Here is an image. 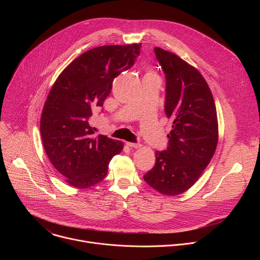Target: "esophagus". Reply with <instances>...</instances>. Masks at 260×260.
Segmentation results:
<instances>
[{
	"label": "esophagus",
	"instance_id": "34e87169",
	"mask_svg": "<svg viewBox=\"0 0 260 260\" xmlns=\"http://www.w3.org/2000/svg\"><path fill=\"white\" fill-rule=\"evenodd\" d=\"M126 145L128 147H132V148H139L141 147V145L139 143H132V142H126Z\"/></svg>",
	"mask_w": 260,
	"mask_h": 260
}]
</instances>
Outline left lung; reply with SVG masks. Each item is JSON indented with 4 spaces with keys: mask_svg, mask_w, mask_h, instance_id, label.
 <instances>
[{
    "mask_svg": "<svg viewBox=\"0 0 260 260\" xmlns=\"http://www.w3.org/2000/svg\"><path fill=\"white\" fill-rule=\"evenodd\" d=\"M166 77L165 112L173 119L167 149L155 152L145 182L166 196L189 189L207 168L218 142L216 107L201 73L178 55L154 47Z\"/></svg>",
    "mask_w": 260,
    "mask_h": 260,
    "instance_id": "1",
    "label": "left lung"
}]
</instances>
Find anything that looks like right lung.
<instances>
[{"label": "right lung", "mask_w": 260, "mask_h": 260, "mask_svg": "<svg viewBox=\"0 0 260 260\" xmlns=\"http://www.w3.org/2000/svg\"><path fill=\"white\" fill-rule=\"evenodd\" d=\"M141 44L92 48L74 59L58 76L45 102L40 132L45 152L56 171L74 187L101 182L120 141L94 135L90 121L112 89L114 79L131 69Z\"/></svg>", "instance_id": "1"}]
</instances>
